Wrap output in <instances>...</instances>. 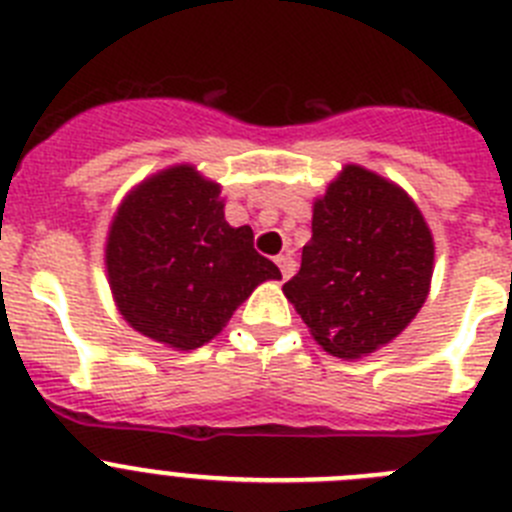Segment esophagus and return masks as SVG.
Masks as SVG:
<instances>
[{"label":"esophagus","instance_id":"1","mask_svg":"<svg viewBox=\"0 0 512 512\" xmlns=\"http://www.w3.org/2000/svg\"><path fill=\"white\" fill-rule=\"evenodd\" d=\"M277 266L282 269V277L289 279L292 274H295V259H292V253H279L277 256Z\"/></svg>","mask_w":512,"mask_h":512}]
</instances>
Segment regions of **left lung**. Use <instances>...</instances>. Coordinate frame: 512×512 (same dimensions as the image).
I'll use <instances>...</instances> for the list:
<instances>
[{
	"label": "left lung",
	"instance_id": "8db88e82",
	"mask_svg": "<svg viewBox=\"0 0 512 512\" xmlns=\"http://www.w3.org/2000/svg\"><path fill=\"white\" fill-rule=\"evenodd\" d=\"M431 274L433 235L415 202L351 164L315 200L312 238L284 295L328 354L361 359L408 328Z\"/></svg>",
	"mask_w": 512,
	"mask_h": 512
}]
</instances>
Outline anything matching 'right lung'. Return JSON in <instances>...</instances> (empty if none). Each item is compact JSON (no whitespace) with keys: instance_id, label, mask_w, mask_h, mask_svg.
I'll return each mask as SVG.
<instances>
[{"instance_id":"right-lung-1","label":"right lung","mask_w":512,"mask_h":512,"mask_svg":"<svg viewBox=\"0 0 512 512\" xmlns=\"http://www.w3.org/2000/svg\"><path fill=\"white\" fill-rule=\"evenodd\" d=\"M220 184L194 166L140 182L117 207L104 264L117 310L138 333L192 351L225 328L277 264L253 248L248 225L225 220Z\"/></svg>"}]
</instances>
